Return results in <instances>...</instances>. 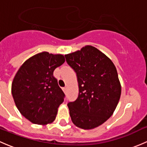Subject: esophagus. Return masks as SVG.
Segmentation results:
<instances>
[{
	"label": "esophagus",
	"mask_w": 147,
	"mask_h": 147,
	"mask_svg": "<svg viewBox=\"0 0 147 147\" xmlns=\"http://www.w3.org/2000/svg\"><path fill=\"white\" fill-rule=\"evenodd\" d=\"M63 91H64V92H66L67 88H66V87H63Z\"/></svg>",
	"instance_id": "esophagus-1"
}]
</instances>
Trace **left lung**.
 Instances as JSON below:
<instances>
[{
  "mask_svg": "<svg viewBox=\"0 0 147 147\" xmlns=\"http://www.w3.org/2000/svg\"><path fill=\"white\" fill-rule=\"evenodd\" d=\"M65 57L76 72L79 86L77 100L67 104L71 119L84 129L99 127L112 116L120 99L116 67L109 57L91 45Z\"/></svg>",
  "mask_w": 147,
  "mask_h": 147,
  "instance_id": "8db88e82",
  "label": "left lung"
}]
</instances>
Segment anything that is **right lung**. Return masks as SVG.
<instances>
[{
	"instance_id": "obj_1",
	"label": "right lung",
	"mask_w": 147,
	"mask_h": 147,
	"mask_svg": "<svg viewBox=\"0 0 147 147\" xmlns=\"http://www.w3.org/2000/svg\"><path fill=\"white\" fill-rule=\"evenodd\" d=\"M64 63L63 55L42 52L30 57L16 73L11 87L15 104L33 124L45 125L55 119L65 95L53 72Z\"/></svg>"
}]
</instances>
